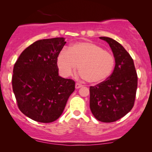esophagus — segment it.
I'll return each mask as SVG.
<instances>
[{"mask_svg": "<svg viewBox=\"0 0 152 152\" xmlns=\"http://www.w3.org/2000/svg\"><path fill=\"white\" fill-rule=\"evenodd\" d=\"M82 86V85L80 84V83H76V84H75V88H80Z\"/></svg>", "mask_w": 152, "mask_h": 152, "instance_id": "esophagus-1", "label": "esophagus"}]
</instances>
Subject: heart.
<instances>
[{
	"instance_id": "b5f03b06",
	"label": "heart",
	"mask_w": 152,
	"mask_h": 152,
	"mask_svg": "<svg viewBox=\"0 0 152 152\" xmlns=\"http://www.w3.org/2000/svg\"><path fill=\"white\" fill-rule=\"evenodd\" d=\"M57 62L60 72L65 77L71 75L79 65L81 76L91 84L104 81L115 66L113 55L90 41L75 43L67 50H61Z\"/></svg>"
}]
</instances>
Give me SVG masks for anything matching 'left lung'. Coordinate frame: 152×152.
Returning <instances> with one entry per match:
<instances>
[{"label":"left lung","instance_id":"8db88e82","mask_svg":"<svg viewBox=\"0 0 152 152\" xmlns=\"http://www.w3.org/2000/svg\"><path fill=\"white\" fill-rule=\"evenodd\" d=\"M99 39L109 44L115 65L107 80L90 87V109L99 121L113 122L124 117L134 107L138 76L134 60L120 43L109 37Z\"/></svg>","mask_w":152,"mask_h":152}]
</instances>
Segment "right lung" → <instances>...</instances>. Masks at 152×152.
Masks as SVG:
<instances>
[{"instance_id":"obj_1","label":"right lung","mask_w":152,"mask_h":152,"mask_svg":"<svg viewBox=\"0 0 152 152\" xmlns=\"http://www.w3.org/2000/svg\"><path fill=\"white\" fill-rule=\"evenodd\" d=\"M66 43L63 37L35 41L14 64L12 83L18 107L34 121L57 120L75 91V81L58 72L57 56Z\"/></svg>"}]
</instances>
